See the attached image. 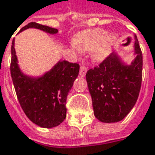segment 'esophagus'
Returning <instances> with one entry per match:
<instances>
[{"mask_svg":"<svg viewBox=\"0 0 155 155\" xmlns=\"http://www.w3.org/2000/svg\"><path fill=\"white\" fill-rule=\"evenodd\" d=\"M86 71H87V68L84 66V65H81V68H80V75L84 77L85 74H86Z\"/></svg>","mask_w":155,"mask_h":155,"instance_id":"obj_1","label":"esophagus"}]
</instances>
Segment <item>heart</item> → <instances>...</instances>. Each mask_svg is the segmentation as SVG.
<instances>
[{"label":"heart","mask_w":155,"mask_h":155,"mask_svg":"<svg viewBox=\"0 0 155 155\" xmlns=\"http://www.w3.org/2000/svg\"><path fill=\"white\" fill-rule=\"evenodd\" d=\"M115 41L113 34H107L102 29H93L81 32L74 39V45L81 51H94V61H103L110 52L111 47Z\"/></svg>","instance_id":"b5f03b06"}]
</instances>
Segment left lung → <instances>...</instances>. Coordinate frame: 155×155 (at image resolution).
I'll return each mask as SVG.
<instances>
[{
    "instance_id": "obj_1",
    "label": "left lung",
    "mask_w": 155,
    "mask_h": 155,
    "mask_svg": "<svg viewBox=\"0 0 155 155\" xmlns=\"http://www.w3.org/2000/svg\"><path fill=\"white\" fill-rule=\"evenodd\" d=\"M134 51L137 56L129 66L113 53L86 73L94 114L101 122H119L136 103L143 71V54L137 38Z\"/></svg>"
}]
</instances>
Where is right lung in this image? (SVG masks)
I'll return each mask as SVG.
<instances>
[{
	"mask_svg": "<svg viewBox=\"0 0 155 155\" xmlns=\"http://www.w3.org/2000/svg\"><path fill=\"white\" fill-rule=\"evenodd\" d=\"M55 34L57 29L36 22H31L21 29L28 28ZM80 71V64L69 61H60L51 71L39 79H31L22 74L17 64L12 45L11 74L16 96L22 110L29 120L43 128H52L61 124L66 117V99Z\"/></svg>",
	"mask_w": 155,
	"mask_h": 155,
	"instance_id": "obj_1",
	"label": "right lung"
}]
</instances>
